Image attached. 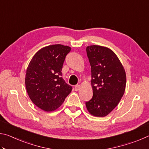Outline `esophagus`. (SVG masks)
Returning <instances> with one entry per match:
<instances>
[{"label":"esophagus","mask_w":149,"mask_h":149,"mask_svg":"<svg viewBox=\"0 0 149 149\" xmlns=\"http://www.w3.org/2000/svg\"><path fill=\"white\" fill-rule=\"evenodd\" d=\"M74 89H75V91H79L80 89V85H75Z\"/></svg>","instance_id":"1"}]
</instances>
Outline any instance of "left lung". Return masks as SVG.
<instances>
[{"label": "left lung", "instance_id": "obj_1", "mask_svg": "<svg viewBox=\"0 0 149 149\" xmlns=\"http://www.w3.org/2000/svg\"><path fill=\"white\" fill-rule=\"evenodd\" d=\"M86 51L91 67L93 95L85 104L91 114L104 117L114 109L124 94L125 72L118 56L108 48L91 45Z\"/></svg>", "mask_w": 149, "mask_h": 149}]
</instances>
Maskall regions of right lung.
Listing matches in <instances>:
<instances>
[{
	"instance_id": "1",
	"label": "right lung",
	"mask_w": 149,
	"mask_h": 149,
	"mask_svg": "<svg viewBox=\"0 0 149 149\" xmlns=\"http://www.w3.org/2000/svg\"><path fill=\"white\" fill-rule=\"evenodd\" d=\"M68 46L49 45L33 57L26 70V87L31 101L47 112L54 111L64 102L72 87L62 77V68Z\"/></svg>"
}]
</instances>
